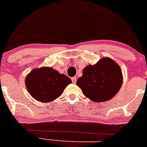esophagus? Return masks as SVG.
Instances as JSON below:
<instances>
[{
  "label": "esophagus",
  "mask_w": 147,
  "mask_h": 147,
  "mask_svg": "<svg viewBox=\"0 0 147 147\" xmlns=\"http://www.w3.org/2000/svg\"><path fill=\"white\" fill-rule=\"evenodd\" d=\"M72 84H76V82H77V78H76V77H72Z\"/></svg>",
  "instance_id": "esophagus-1"
}]
</instances>
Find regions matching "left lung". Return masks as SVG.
Masks as SVG:
<instances>
[{
	"label": "left lung",
	"mask_w": 147,
	"mask_h": 147,
	"mask_svg": "<svg viewBox=\"0 0 147 147\" xmlns=\"http://www.w3.org/2000/svg\"><path fill=\"white\" fill-rule=\"evenodd\" d=\"M123 81L122 70L114 60L102 57L94 65H88L77 79V86L85 96L94 102L110 100L118 92Z\"/></svg>",
	"instance_id": "left-lung-1"
}]
</instances>
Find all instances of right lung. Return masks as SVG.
<instances>
[{"label":"right lung","instance_id":"right-lung-1","mask_svg":"<svg viewBox=\"0 0 147 147\" xmlns=\"http://www.w3.org/2000/svg\"><path fill=\"white\" fill-rule=\"evenodd\" d=\"M71 83V79L66 75L47 66L34 68L25 78V86L30 95L42 102L55 100Z\"/></svg>","mask_w":147,"mask_h":147}]
</instances>
